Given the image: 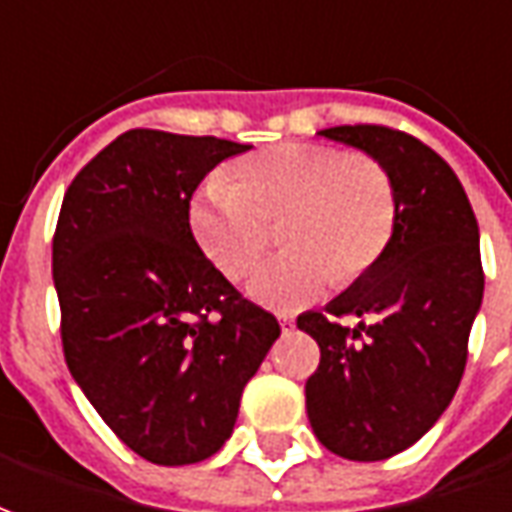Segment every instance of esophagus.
Masks as SVG:
<instances>
[{
	"label": "esophagus",
	"instance_id": "esophagus-1",
	"mask_svg": "<svg viewBox=\"0 0 512 512\" xmlns=\"http://www.w3.org/2000/svg\"><path fill=\"white\" fill-rule=\"evenodd\" d=\"M278 323H281V331H292L295 329V320L290 315H281L278 317Z\"/></svg>",
	"mask_w": 512,
	"mask_h": 512
}]
</instances>
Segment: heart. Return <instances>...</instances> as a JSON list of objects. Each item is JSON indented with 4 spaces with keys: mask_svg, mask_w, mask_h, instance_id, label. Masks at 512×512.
I'll return each instance as SVG.
<instances>
[{
    "mask_svg": "<svg viewBox=\"0 0 512 512\" xmlns=\"http://www.w3.org/2000/svg\"><path fill=\"white\" fill-rule=\"evenodd\" d=\"M287 217L290 250L262 264L248 292L270 309H298L329 290L334 273L362 276L387 248L396 225L390 175L368 155L320 144H278L197 186L189 225L197 245L228 278H245L270 242V222Z\"/></svg>",
    "mask_w": 512,
    "mask_h": 512,
    "instance_id": "1",
    "label": "heart"
}]
</instances>
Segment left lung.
<instances>
[{
	"instance_id": "1",
	"label": "left lung",
	"mask_w": 512,
	"mask_h": 512,
	"mask_svg": "<svg viewBox=\"0 0 512 512\" xmlns=\"http://www.w3.org/2000/svg\"><path fill=\"white\" fill-rule=\"evenodd\" d=\"M320 136L379 161L396 192L382 256L326 306L331 318L298 317L320 345L306 382L317 440L345 460L373 463L418 443L457 393L485 290L479 228L460 178L424 142L379 125ZM343 314L360 317L354 330L336 323Z\"/></svg>"
}]
</instances>
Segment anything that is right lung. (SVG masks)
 <instances>
[{"label":"right lung","instance_id":"right-lung-1","mask_svg":"<svg viewBox=\"0 0 512 512\" xmlns=\"http://www.w3.org/2000/svg\"><path fill=\"white\" fill-rule=\"evenodd\" d=\"M217 136L128 130L77 172L52 239L66 365L128 449L200 463L231 438L278 320L203 256L189 200L220 161Z\"/></svg>","mask_w":512,"mask_h":512}]
</instances>
